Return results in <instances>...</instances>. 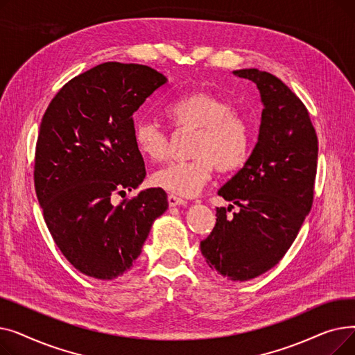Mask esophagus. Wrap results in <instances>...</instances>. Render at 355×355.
Returning a JSON list of instances; mask_svg holds the SVG:
<instances>
[{
  "label": "esophagus",
  "mask_w": 355,
  "mask_h": 355,
  "mask_svg": "<svg viewBox=\"0 0 355 355\" xmlns=\"http://www.w3.org/2000/svg\"><path fill=\"white\" fill-rule=\"evenodd\" d=\"M168 204H170V207H175V206H184V204H187V201L174 194H170L168 196Z\"/></svg>",
  "instance_id": "obj_1"
}]
</instances>
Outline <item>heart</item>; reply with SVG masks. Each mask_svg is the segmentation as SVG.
Instances as JSON below:
<instances>
[{
  "label": "heart",
  "instance_id": "obj_1",
  "mask_svg": "<svg viewBox=\"0 0 355 355\" xmlns=\"http://www.w3.org/2000/svg\"><path fill=\"white\" fill-rule=\"evenodd\" d=\"M165 115L175 126L196 130L190 149L194 158L161 168L153 177L157 187L193 197L210 181L214 168L220 173H230L246 161L249 126L226 99L210 92H193L168 105ZM134 141L139 154L154 162L168 155V138L151 121L135 123Z\"/></svg>",
  "mask_w": 355,
  "mask_h": 355
}]
</instances>
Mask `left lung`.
<instances>
[{"instance_id": "8db88e82", "label": "left lung", "mask_w": 355, "mask_h": 355, "mask_svg": "<svg viewBox=\"0 0 355 355\" xmlns=\"http://www.w3.org/2000/svg\"><path fill=\"white\" fill-rule=\"evenodd\" d=\"M252 80L263 110L259 137L245 165L218 190L240 209L216 210V226L200 243L207 265L245 282L272 269L292 246L312 207L318 138L305 105L273 74L240 69Z\"/></svg>"}]
</instances>
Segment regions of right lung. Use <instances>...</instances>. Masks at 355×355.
Wrapping results in <instances>:
<instances>
[{"label": "right lung", "instance_id": "obj_1", "mask_svg": "<svg viewBox=\"0 0 355 355\" xmlns=\"http://www.w3.org/2000/svg\"><path fill=\"white\" fill-rule=\"evenodd\" d=\"M166 82L144 64L102 63L66 83L42 119L37 200L55 245L86 276L112 281L132 269L153 223L168 209L162 189L112 202L145 178L132 115Z\"/></svg>", "mask_w": 355, "mask_h": 355}]
</instances>
